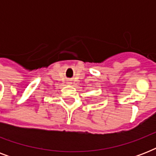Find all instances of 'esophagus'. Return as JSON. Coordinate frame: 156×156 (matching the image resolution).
Returning a JSON list of instances; mask_svg holds the SVG:
<instances>
[{
    "label": "esophagus",
    "mask_w": 156,
    "mask_h": 156,
    "mask_svg": "<svg viewBox=\"0 0 156 156\" xmlns=\"http://www.w3.org/2000/svg\"><path fill=\"white\" fill-rule=\"evenodd\" d=\"M69 84H70V83H69Z\"/></svg>",
    "instance_id": "34e87169"
}]
</instances>
